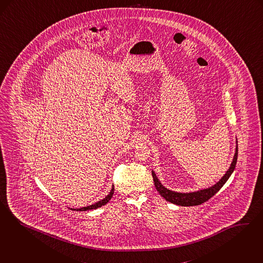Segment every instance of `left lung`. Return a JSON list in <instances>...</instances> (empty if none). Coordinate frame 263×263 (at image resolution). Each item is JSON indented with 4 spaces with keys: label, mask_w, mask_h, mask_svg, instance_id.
<instances>
[{
    "label": "left lung",
    "mask_w": 263,
    "mask_h": 263,
    "mask_svg": "<svg viewBox=\"0 0 263 263\" xmlns=\"http://www.w3.org/2000/svg\"><path fill=\"white\" fill-rule=\"evenodd\" d=\"M237 158H238V146L236 147V153H235V156L233 158L230 168L228 169L226 174L219 180V182H217L214 186L210 187L209 189L200 190V191L193 192V193H176V192L164 188L161 185V183L158 181L155 172L153 171L152 174H153V178H154L155 187L158 190L160 196H162L165 200H168L174 204H178L182 206L199 205V204H201L210 200V198H212L223 187V185L227 182V180L231 176V174L235 169L236 163H237Z\"/></svg>",
    "instance_id": "8db88e82"
}]
</instances>
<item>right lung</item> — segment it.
Here are the masks:
<instances>
[{
    "instance_id": "right-lung-1",
    "label": "right lung",
    "mask_w": 263,
    "mask_h": 263,
    "mask_svg": "<svg viewBox=\"0 0 263 263\" xmlns=\"http://www.w3.org/2000/svg\"><path fill=\"white\" fill-rule=\"evenodd\" d=\"M114 193H115V187L112 186V189L111 191L109 192V194L105 197V199H103L102 200H100V201H98V202H96L94 204H91V205H88V206H86V208H81V209H74L73 210H79V211H86V210H96V209H98V208H101L102 205H105V203H107L109 200L112 198V195H114ZM72 210V209H71Z\"/></svg>"
}]
</instances>
